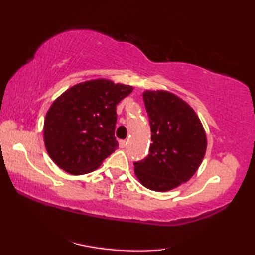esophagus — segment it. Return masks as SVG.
<instances>
[{
    "label": "esophagus",
    "mask_w": 255,
    "mask_h": 255,
    "mask_svg": "<svg viewBox=\"0 0 255 255\" xmlns=\"http://www.w3.org/2000/svg\"><path fill=\"white\" fill-rule=\"evenodd\" d=\"M127 144H128V142L125 141V140H120V141H118V145H120L121 148H124L125 146H127Z\"/></svg>",
    "instance_id": "esophagus-1"
}]
</instances>
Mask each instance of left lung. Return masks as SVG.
Here are the masks:
<instances>
[{
    "label": "left lung",
    "mask_w": 255,
    "mask_h": 255,
    "mask_svg": "<svg viewBox=\"0 0 255 255\" xmlns=\"http://www.w3.org/2000/svg\"><path fill=\"white\" fill-rule=\"evenodd\" d=\"M151 124L149 154L134 162V174L147 189L168 191L189 181L207 151V134L195 110L167 90H145Z\"/></svg>",
    "instance_id": "8db88e82"
}]
</instances>
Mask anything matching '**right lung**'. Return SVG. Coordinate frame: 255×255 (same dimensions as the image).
Listing matches in <instances>:
<instances>
[{
  "instance_id": "1",
  "label": "right lung",
  "mask_w": 255,
  "mask_h": 255,
  "mask_svg": "<svg viewBox=\"0 0 255 255\" xmlns=\"http://www.w3.org/2000/svg\"><path fill=\"white\" fill-rule=\"evenodd\" d=\"M132 90V86L100 78L80 82L57 97L43 128L52 161L72 175L99 168L117 148L116 106Z\"/></svg>"
}]
</instances>
